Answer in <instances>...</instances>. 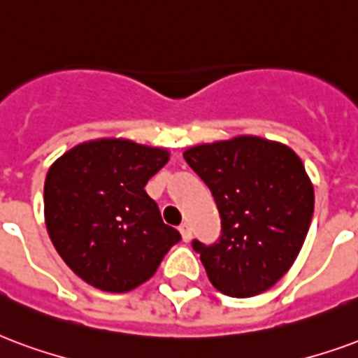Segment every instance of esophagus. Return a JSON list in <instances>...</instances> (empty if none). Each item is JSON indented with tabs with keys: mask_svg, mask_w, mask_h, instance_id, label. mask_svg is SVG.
I'll list each match as a JSON object with an SVG mask.
<instances>
[{
	"mask_svg": "<svg viewBox=\"0 0 358 358\" xmlns=\"http://www.w3.org/2000/svg\"><path fill=\"white\" fill-rule=\"evenodd\" d=\"M180 233H182V239L186 241V243L192 239V227H189V224H186V222L180 226Z\"/></svg>",
	"mask_w": 358,
	"mask_h": 358,
	"instance_id": "obj_1",
	"label": "esophagus"
}]
</instances>
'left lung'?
<instances>
[{"instance_id":"obj_1","label":"left lung","mask_w":358,"mask_h":358,"mask_svg":"<svg viewBox=\"0 0 358 358\" xmlns=\"http://www.w3.org/2000/svg\"><path fill=\"white\" fill-rule=\"evenodd\" d=\"M184 159L222 218L214 245L193 241L210 282L231 298L266 292L292 267L313 218V184L301 159L260 136L193 145Z\"/></svg>"}]
</instances>
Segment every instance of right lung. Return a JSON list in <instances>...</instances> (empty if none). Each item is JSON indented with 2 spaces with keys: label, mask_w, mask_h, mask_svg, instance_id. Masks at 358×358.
<instances>
[{
  "label": "right lung",
  "mask_w": 358,
  "mask_h": 358,
  "mask_svg": "<svg viewBox=\"0 0 358 358\" xmlns=\"http://www.w3.org/2000/svg\"><path fill=\"white\" fill-rule=\"evenodd\" d=\"M171 153L123 138L71 148L45 178V224L73 273L106 292H129L157 271L182 237L145 184Z\"/></svg>",
  "instance_id": "add662e5"
}]
</instances>
